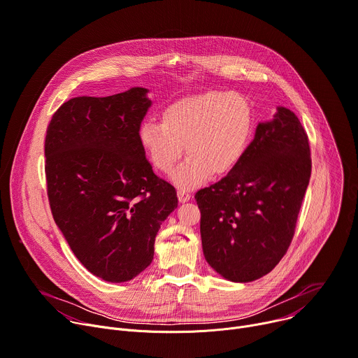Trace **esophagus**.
Instances as JSON below:
<instances>
[{
  "label": "esophagus",
  "instance_id": "esophagus-1",
  "mask_svg": "<svg viewBox=\"0 0 358 358\" xmlns=\"http://www.w3.org/2000/svg\"><path fill=\"white\" fill-rule=\"evenodd\" d=\"M177 196H178V201H180V203H187V201L191 200V194H189L188 191L182 189V188H180V189L177 191Z\"/></svg>",
  "mask_w": 358,
  "mask_h": 358
}]
</instances>
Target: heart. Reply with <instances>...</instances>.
I'll return each instance as SVG.
<instances>
[{"mask_svg": "<svg viewBox=\"0 0 358 358\" xmlns=\"http://www.w3.org/2000/svg\"><path fill=\"white\" fill-rule=\"evenodd\" d=\"M254 134L251 103L237 92L211 91L181 99L161 113V121H145L138 129L141 148L161 173H171L187 159L171 181L185 189L211 176L233 171L248 151Z\"/></svg>", "mask_w": 358, "mask_h": 358, "instance_id": "b5f03b06", "label": "heart"}]
</instances>
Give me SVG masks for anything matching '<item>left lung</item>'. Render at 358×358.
Listing matches in <instances>:
<instances>
[{"label": "left lung", "mask_w": 358, "mask_h": 358, "mask_svg": "<svg viewBox=\"0 0 358 358\" xmlns=\"http://www.w3.org/2000/svg\"><path fill=\"white\" fill-rule=\"evenodd\" d=\"M311 176L308 137L297 115L277 107L259 122L240 164L200 189L203 252L233 282L268 274L287 252Z\"/></svg>", "instance_id": "8db88e82"}]
</instances>
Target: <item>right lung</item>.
Returning a JSON list of instances; mask_svg holds the SVG:
<instances>
[{"instance_id": "1", "label": "right lung", "mask_w": 358, "mask_h": 358, "mask_svg": "<svg viewBox=\"0 0 358 358\" xmlns=\"http://www.w3.org/2000/svg\"><path fill=\"white\" fill-rule=\"evenodd\" d=\"M133 87L77 96L52 115L45 177L54 221L78 262L108 282L133 280L154 258L159 227L178 206L138 140L151 100Z\"/></svg>"}]
</instances>
